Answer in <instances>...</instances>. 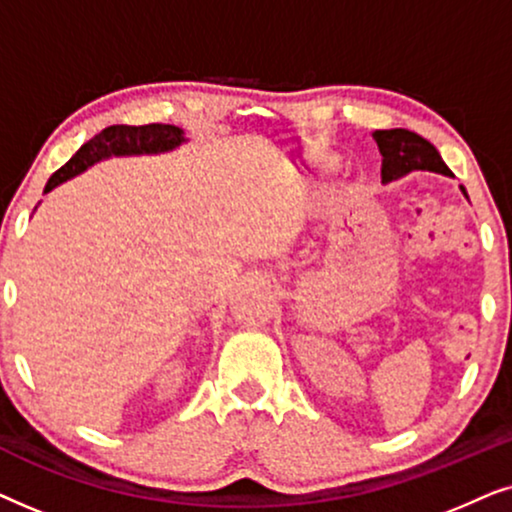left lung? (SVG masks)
<instances>
[{
  "label": "left lung",
  "instance_id": "left-lung-1",
  "mask_svg": "<svg viewBox=\"0 0 512 512\" xmlns=\"http://www.w3.org/2000/svg\"><path fill=\"white\" fill-rule=\"evenodd\" d=\"M373 139L377 142V149L382 153V181H396L410 172H436L452 177L450 167L443 163L436 146L419 137L417 132H410L405 128L394 130H375ZM466 195V188L461 186ZM468 198V195H466Z\"/></svg>",
  "mask_w": 512,
  "mask_h": 512
}]
</instances>
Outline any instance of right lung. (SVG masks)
<instances>
[{"label": "right lung", "instance_id": "right-lung-1", "mask_svg": "<svg viewBox=\"0 0 512 512\" xmlns=\"http://www.w3.org/2000/svg\"><path fill=\"white\" fill-rule=\"evenodd\" d=\"M186 142L184 130L177 125L151 123V125H109L100 135L81 146L58 172L48 179L44 193L53 191L62 181L76 177L90 165L100 163L109 156H142V153H165Z\"/></svg>", "mask_w": 512, "mask_h": 512}]
</instances>
